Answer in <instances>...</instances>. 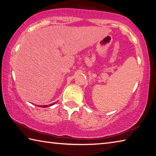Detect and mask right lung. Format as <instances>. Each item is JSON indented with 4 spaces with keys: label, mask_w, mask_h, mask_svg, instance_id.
Wrapping results in <instances>:
<instances>
[{
    "label": "right lung",
    "mask_w": 156,
    "mask_h": 156,
    "mask_svg": "<svg viewBox=\"0 0 156 156\" xmlns=\"http://www.w3.org/2000/svg\"><path fill=\"white\" fill-rule=\"evenodd\" d=\"M55 104V103H53V104H50L49 106H42V107H48V106H52V105Z\"/></svg>",
    "instance_id": "1"
}]
</instances>
